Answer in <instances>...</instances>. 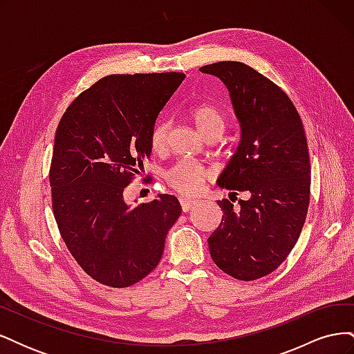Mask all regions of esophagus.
I'll return each mask as SVG.
<instances>
[{
    "instance_id": "1",
    "label": "esophagus",
    "mask_w": 354,
    "mask_h": 354,
    "mask_svg": "<svg viewBox=\"0 0 354 354\" xmlns=\"http://www.w3.org/2000/svg\"><path fill=\"white\" fill-rule=\"evenodd\" d=\"M196 203V201L194 199H186V198H181L180 199V205H181V209H183V212H187L192 207H194Z\"/></svg>"
}]
</instances>
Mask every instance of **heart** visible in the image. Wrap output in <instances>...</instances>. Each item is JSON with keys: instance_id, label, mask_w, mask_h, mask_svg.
<instances>
[{"instance_id": "1", "label": "heart", "mask_w": 354, "mask_h": 354, "mask_svg": "<svg viewBox=\"0 0 354 354\" xmlns=\"http://www.w3.org/2000/svg\"><path fill=\"white\" fill-rule=\"evenodd\" d=\"M192 120H194L198 131L203 137L218 136L224 128L223 115L212 106L202 104L192 111ZM169 122L168 121H156L149 136L151 147L156 152H160L165 147L167 134H168ZM208 177V171L202 165L192 162V160H178L171 168L165 171L167 183L183 195H194L202 186L203 180Z\"/></svg>"}]
</instances>
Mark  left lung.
I'll return each instance as SVG.
<instances>
[{
    "label": "left lung",
    "mask_w": 354,
    "mask_h": 354,
    "mask_svg": "<svg viewBox=\"0 0 354 354\" xmlns=\"http://www.w3.org/2000/svg\"><path fill=\"white\" fill-rule=\"evenodd\" d=\"M221 80L241 127V142L217 178L220 187L248 192L208 238L214 263L239 281H255L279 267L297 243L310 201V158L295 106L261 73L242 62L202 66Z\"/></svg>",
    "instance_id": "8db88e82"
}]
</instances>
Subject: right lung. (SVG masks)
Masks as SVG:
<instances>
[{"instance_id":"right-lung-1","label":"right lung","mask_w":354,"mask_h":354,"mask_svg":"<svg viewBox=\"0 0 354 354\" xmlns=\"http://www.w3.org/2000/svg\"><path fill=\"white\" fill-rule=\"evenodd\" d=\"M185 78L181 72L109 75L82 91L59 122L53 212L73 259L103 285L127 288L151 273L181 214L173 195L131 208L124 189L151 156L152 127Z\"/></svg>"}]
</instances>
